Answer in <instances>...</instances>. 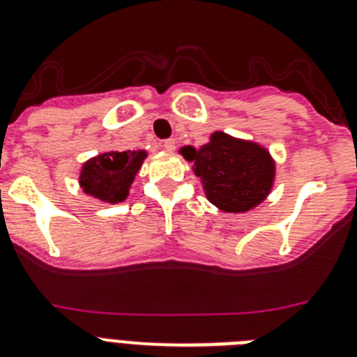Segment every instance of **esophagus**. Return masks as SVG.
Instances as JSON below:
<instances>
[{"mask_svg": "<svg viewBox=\"0 0 357 357\" xmlns=\"http://www.w3.org/2000/svg\"><path fill=\"white\" fill-rule=\"evenodd\" d=\"M163 149L167 152H174V149H176V142H174V139H165Z\"/></svg>", "mask_w": 357, "mask_h": 357, "instance_id": "34e87169", "label": "esophagus"}]
</instances>
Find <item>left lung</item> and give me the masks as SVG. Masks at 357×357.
Here are the masks:
<instances>
[{
    "mask_svg": "<svg viewBox=\"0 0 357 357\" xmlns=\"http://www.w3.org/2000/svg\"><path fill=\"white\" fill-rule=\"evenodd\" d=\"M179 154L192 163L206 199L229 214L252 211L274 187V158L266 146L252 139L215 130L205 145L181 146Z\"/></svg>",
    "mask_w": 357,
    "mask_h": 357,
    "instance_id": "obj_1",
    "label": "left lung"
}]
</instances>
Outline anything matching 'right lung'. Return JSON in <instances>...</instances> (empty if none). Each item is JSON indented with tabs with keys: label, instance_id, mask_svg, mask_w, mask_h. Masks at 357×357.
<instances>
[{
	"label": "right lung",
	"instance_id": "1",
	"mask_svg": "<svg viewBox=\"0 0 357 357\" xmlns=\"http://www.w3.org/2000/svg\"><path fill=\"white\" fill-rule=\"evenodd\" d=\"M149 152L109 151L86 160L79 170V187L86 196L98 202L118 205L130 192L136 174L142 169Z\"/></svg>",
	"mask_w": 357,
	"mask_h": 357
}]
</instances>
